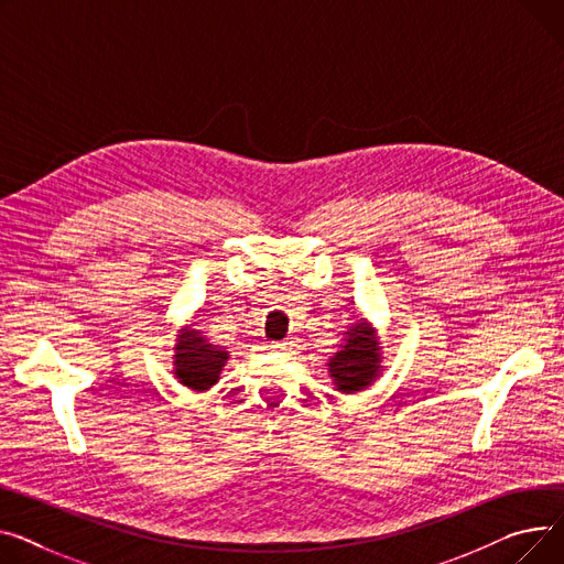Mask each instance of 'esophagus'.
Here are the masks:
<instances>
[{
    "label": "esophagus",
    "instance_id": "esophagus-1",
    "mask_svg": "<svg viewBox=\"0 0 564 564\" xmlns=\"http://www.w3.org/2000/svg\"><path fill=\"white\" fill-rule=\"evenodd\" d=\"M271 348H273V350H278V352H293V350H295V341H293V339L275 341Z\"/></svg>",
    "mask_w": 564,
    "mask_h": 564
}]
</instances>
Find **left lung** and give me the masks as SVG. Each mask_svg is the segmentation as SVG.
<instances>
[{
	"label": "left lung",
	"mask_w": 564,
	"mask_h": 564,
	"mask_svg": "<svg viewBox=\"0 0 564 564\" xmlns=\"http://www.w3.org/2000/svg\"><path fill=\"white\" fill-rule=\"evenodd\" d=\"M341 348L329 357L327 371L341 393L369 389L382 373L380 337L367 318H359L344 333Z\"/></svg>",
	"instance_id": "8db88e82"
}]
</instances>
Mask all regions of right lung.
<instances>
[{
  "label": "right lung",
  "instance_id": "add662e5",
  "mask_svg": "<svg viewBox=\"0 0 564 564\" xmlns=\"http://www.w3.org/2000/svg\"><path fill=\"white\" fill-rule=\"evenodd\" d=\"M173 350V373L177 382L191 391L212 389L229 359L223 346H214L200 329H193L191 325L180 329Z\"/></svg>",
  "mask_w": 564,
  "mask_h": 564
}]
</instances>
